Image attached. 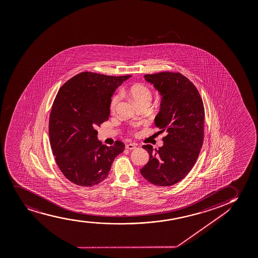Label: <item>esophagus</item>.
Instances as JSON below:
<instances>
[{"label": "esophagus", "instance_id": "34e87169", "mask_svg": "<svg viewBox=\"0 0 258 258\" xmlns=\"http://www.w3.org/2000/svg\"><path fill=\"white\" fill-rule=\"evenodd\" d=\"M136 148H137V146L135 144H132V143H130V144L126 145V149L127 150H135Z\"/></svg>", "mask_w": 258, "mask_h": 258}]
</instances>
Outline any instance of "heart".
Instances as JSON below:
<instances>
[{"label":"heart","instance_id":"obj_1","mask_svg":"<svg viewBox=\"0 0 258 258\" xmlns=\"http://www.w3.org/2000/svg\"><path fill=\"white\" fill-rule=\"evenodd\" d=\"M122 93L130 96L134 102L140 107L143 105H149L151 102V99H152V91L150 90V88L144 84H141V83H136V84L131 85L128 89L122 90ZM120 98H121L120 94H115L112 96L110 102H109L110 111H115V108L117 107L118 102L120 101ZM131 131L135 132L134 130Z\"/></svg>","mask_w":258,"mask_h":258}]
</instances>
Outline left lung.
I'll use <instances>...</instances> for the list:
<instances>
[{"label":"left lung","instance_id":"left-lung-1","mask_svg":"<svg viewBox=\"0 0 258 258\" xmlns=\"http://www.w3.org/2000/svg\"><path fill=\"white\" fill-rule=\"evenodd\" d=\"M162 95L161 109L155 118L160 133L165 131L163 146L143 148L150 160L141 169L147 181L156 186H170L188 175L204 143V106L194 83L179 72L144 76Z\"/></svg>","mask_w":258,"mask_h":258}]
</instances>
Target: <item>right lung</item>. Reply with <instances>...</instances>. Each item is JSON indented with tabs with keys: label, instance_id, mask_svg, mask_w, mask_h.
I'll list each match as a JSON object with an SVG mask.
<instances>
[{
	"label": "right lung",
	"instance_id": "right-lung-1",
	"mask_svg": "<svg viewBox=\"0 0 258 258\" xmlns=\"http://www.w3.org/2000/svg\"><path fill=\"white\" fill-rule=\"evenodd\" d=\"M131 76L112 77L82 72L60 87L51 109L48 135L54 160L69 181L92 187L108 176L112 162L125 150L97 140L96 127L108 121L115 89Z\"/></svg>",
	"mask_w": 258,
	"mask_h": 258
}]
</instances>
